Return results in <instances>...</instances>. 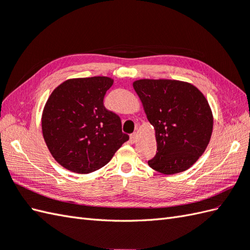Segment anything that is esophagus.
Wrapping results in <instances>:
<instances>
[{"mask_svg": "<svg viewBox=\"0 0 250 250\" xmlns=\"http://www.w3.org/2000/svg\"><path fill=\"white\" fill-rule=\"evenodd\" d=\"M136 141V133H132L130 135V143L131 144H134Z\"/></svg>", "mask_w": 250, "mask_h": 250, "instance_id": "34e87169", "label": "esophagus"}]
</instances>
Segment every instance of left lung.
<instances>
[{
	"label": "left lung",
	"instance_id": "left-lung-1",
	"mask_svg": "<svg viewBox=\"0 0 250 250\" xmlns=\"http://www.w3.org/2000/svg\"><path fill=\"white\" fill-rule=\"evenodd\" d=\"M133 87L155 130L156 154L148 165L164 175L188 170L207 149L213 115L204 94L176 80H137Z\"/></svg>",
	"mask_w": 250,
	"mask_h": 250
}]
</instances>
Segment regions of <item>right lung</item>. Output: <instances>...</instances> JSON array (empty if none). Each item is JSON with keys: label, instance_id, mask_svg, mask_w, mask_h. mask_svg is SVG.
Masks as SVG:
<instances>
[{"label": "right lung", "instance_id": "obj_1", "mask_svg": "<svg viewBox=\"0 0 250 250\" xmlns=\"http://www.w3.org/2000/svg\"><path fill=\"white\" fill-rule=\"evenodd\" d=\"M114 83L107 77L70 79L46 101L42 135L52 156L66 169L89 173L100 169L129 139L118 115L103 104Z\"/></svg>", "mask_w": 250, "mask_h": 250}]
</instances>
